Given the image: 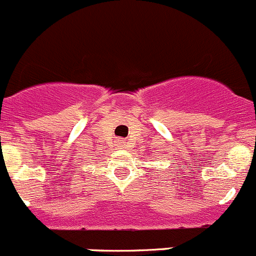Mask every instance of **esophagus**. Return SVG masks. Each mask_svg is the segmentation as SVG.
I'll return each instance as SVG.
<instances>
[{"label": "esophagus", "mask_w": 256, "mask_h": 256, "mask_svg": "<svg viewBox=\"0 0 256 256\" xmlns=\"http://www.w3.org/2000/svg\"><path fill=\"white\" fill-rule=\"evenodd\" d=\"M116 146L118 149H125L126 148V142H125V140H122V139H117L116 142Z\"/></svg>", "instance_id": "obj_1"}]
</instances>
